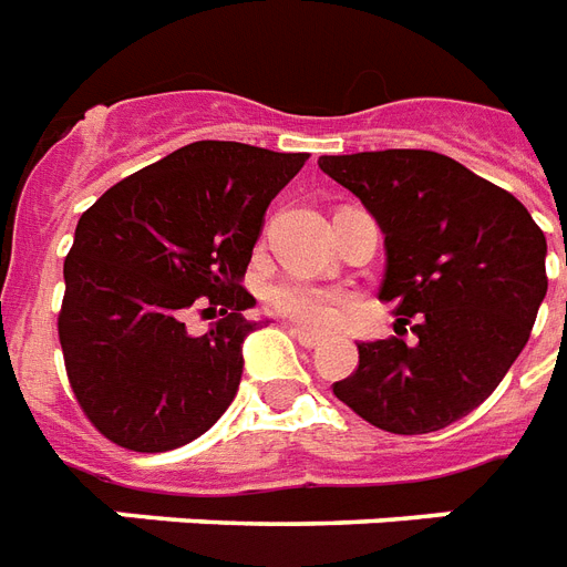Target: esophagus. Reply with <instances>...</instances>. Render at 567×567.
I'll return each mask as SVG.
<instances>
[{
  "label": "esophagus",
  "mask_w": 567,
  "mask_h": 567,
  "mask_svg": "<svg viewBox=\"0 0 567 567\" xmlns=\"http://www.w3.org/2000/svg\"><path fill=\"white\" fill-rule=\"evenodd\" d=\"M297 341H300L302 347H320L323 344V336L320 332H311V329H302V327H291L288 329Z\"/></svg>",
  "instance_id": "34e87169"
}]
</instances>
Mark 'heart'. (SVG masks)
Wrapping results in <instances>:
<instances>
[{
  "label": "heart",
  "mask_w": 567,
  "mask_h": 567,
  "mask_svg": "<svg viewBox=\"0 0 567 567\" xmlns=\"http://www.w3.org/2000/svg\"><path fill=\"white\" fill-rule=\"evenodd\" d=\"M267 306L285 318L306 323V327L332 329L344 323L347 311L353 306L350 293L341 288H329V285H315L309 279H279L265 291Z\"/></svg>",
  "instance_id": "1"
}]
</instances>
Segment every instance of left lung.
I'll return each mask as SVG.
<instances>
[{"mask_svg": "<svg viewBox=\"0 0 567 567\" xmlns=\"http://www.w3.org/2000/svg\"><path fill=\"white\" fill-rule=\"evenodd\" d=\"M385 235L379 300L396 302L412 342L359 344L332 391L359 417L423 435L474 412L518 359L547 293L545 231L524 205L430 150L320 155ZM567 265V258H565Z\"/></svg>", "mask_w": 567, "mask_h": 567, "instance_id": "8db88e82", "label": "left lung"}]
</instances>
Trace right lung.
<instances>
[{"label":"right lung","mask_w":567,"mask_h":567,"mask_svg":"<svg viewBox=\"0 0 567 567\" xmlns=\"http://www.w3.org/2000/svg\"><path fill=\"white\" fill-rule=\"evenodd\" d=\"M309 155L196 141L109 188L79 217L58 338L73 394L109 441L164 453L199 439L238 394L244 288L270 199ZM194 301L220 310L205 337Z\"/></svg>","instance_id":"right-lung-1"}]
</instances>
